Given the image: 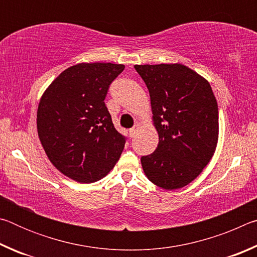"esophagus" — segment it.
Masks as SVG:
<instances>
[{"instance_id": "obj_1", "label": "esophagus", "mask_w": 257, "mask_h": 257, "mask_svg": "<svg viewBox=\"0 0 257 257\" xmlns=\"http://www.w3.org/2000/svg\"><path fill=\"white\" fill-rule=\"evenodd\" d=\"M139 128H141V122H138V121H137V122L135 123L134 127H133L132 129H129V135H130V137H134L135 135H136V134L138 133Z\"/></svg>"}]
</instances>
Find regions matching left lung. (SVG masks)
I'll return each mask as SVG.
<instances>
[{"label": "left lung", "instance_id": "left-lung-1", "mask_svg": "<svg viewBox=\"0 0 257 257\" xmlns=\"http://www.w3.org/2000/svg\"><path fill=\"white\" fill-rule=\"evenodd\" d=\"M149 88L159 144L142 156L149 180L167 190L199 176L214 154L219 111L210 82L180 63L135 66Z\"/></svg>", "mask_w": 257, "mask_h": 257}]
</instances>
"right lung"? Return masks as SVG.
<instances>
[{
  "label": "right lung",
  "mask_w": 257,
  "mask_h": 257,
  "mask_svg": "<svg viewBox=\"0 0 257 257\" xmlns=\"http://www.w3.org/2000/svg\"><path fill=\"white\" fill-rule=\"evenodd\" d=\"M123 64L78 63L52 81L38 104L37 132L47 158L80 184L110 172L125 144L104 99Z\"/></svg>",
  "instance_id": "obj_1"
}]
</instances>
